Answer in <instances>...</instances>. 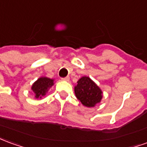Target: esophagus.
<instances>
[{
  "instance_id": "obj_1",
  "label": "esophagus",
  "mask_w": 147,
  "mask_h": 147,
  "mask_svg": "<svg viewBox=\"0 0 147 147\" xmlns=\"http://www.w3.org/2000/svg\"><path fill=\"white\" fill-rule=\"evenodd\" d=\"M61 80H63V81H69L70 78H69L68 76H67V77H64V78H62Z\"/></svg>"
}]
</instances>
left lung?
I'll list each match as a JSON object with an SVG mask.
<instances>
[{
	"instance_id": "obj_1",
	"label": "left lung",
	"mask_w": 147,
	"mask_h": 147,
	"mask_svg": "<svg viewBox=\"0 0 147 147\" xmlns=\"http://www.w3.org/2000/svg\"><path fill=\"white\" fill-rule=\"evenodd\" d=\"M77 83V86L75 87V94L83 105L91 107L100 102L102 91L89 77H82Z\"/></svg>"
}]
</instances>
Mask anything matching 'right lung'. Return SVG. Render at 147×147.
I'll return each mask as SVG.
<instances>
[{
    "label": "right lung",
    "instance_id": "right-lung-1",
    "mask_svg": "<svg viewBox=\"0 0 147 147\" xmlns=\"http://www.w3.org/2000/svg\"><path fill=\"white\" fill-rule=\"evenodd\" d=\"M53 85V80L47 77H41L32 84V90L34 91L35 97L36 98H41L46 95L47 91Z\"/></svg>",
    "mask_w": 147,
    "mask_h": 147
}]
</instances>
